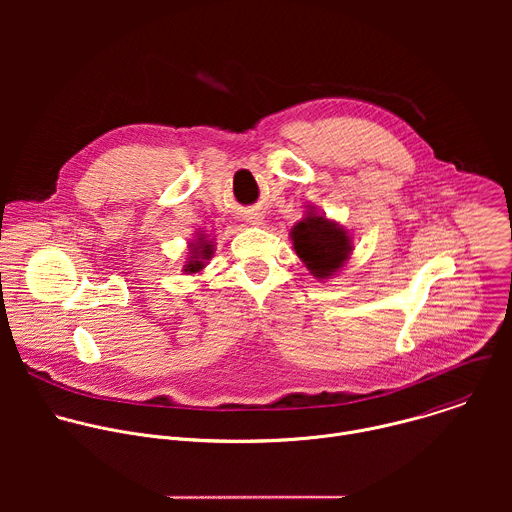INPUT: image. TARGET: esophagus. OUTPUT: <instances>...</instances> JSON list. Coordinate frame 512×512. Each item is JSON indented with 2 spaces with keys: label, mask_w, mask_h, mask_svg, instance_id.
I'll use <instances>...</instances> for the list:
<instances>
[{
  "label": "esophagus",
  "mask_w": 512,
  "mask_h": 512,
  "mask_svg": "<svg viewBox=\"0 0 512 512\" xmlns=\"http://www.w3.org/2000/svg\"><path fill=\"white\" fill-rule=\"evenodd\" d=\"M261 218H263V216H261L259 212L249 214V216H247V223H251V225H261Z\"/></svg>",
  "instance_id": "34e87169"
}]
</instances>
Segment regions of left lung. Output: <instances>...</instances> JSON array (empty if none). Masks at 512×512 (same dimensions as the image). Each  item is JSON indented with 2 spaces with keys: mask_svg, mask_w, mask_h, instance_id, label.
I'll return each mask as SVG.
<instances>
[{
  "mask_svg": "<svg viewBox=\"0 0 512 512\" xmlns=\"http://www.w3.org/2000/svg\"><path fill=\"white\" fill-rule=\"evenodd\" d=\"M289 237L298 257L318 279L336 275L354 249L350 233L324 214H318L314 206H308L306 216L294 225Z\"/></svg>",
  "mask_w": 512,
  "mask_h": 512,
  "instance_id": "obj_1",
  "label": "left lung"
}]
</instances>
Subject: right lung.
Wrapping results in <instances>:
<instances>
[{"label":"right lung","instance_id":"obj_1","mask_svg":"<svg viewBox=\"0 0 512 512\" xmlns=\"http://www.w3.org/2000/svg\"><path fill=\"white\" fill-rule=\"evenodd\" d=\"M212 255H214V245H212V241H208L206 235L198 233L196 239L190 243V257H188V261H186V265H184L182 271H186V273H198V271H202L204 265H206V261H208Z\"/></svg>","mask_w":512,"mask_h":512}]
</instances>
